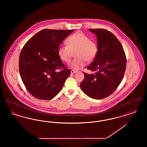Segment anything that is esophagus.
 <instances>
[{"label": "esophagus", "instance_id": "esophagus-1", "mask_svg": "<svg viewBox=\"0 0 147 147\" xmlns=\"http://www.w3.org/2000/svg\"><path fill=\"white\" fill-rule=\"evenodd\" d=\"M76 72H77L76 70H73V69H72V70H71V74L75 73H76Z\"/></svg>", "mask_w": 147, "mask_h": 147}]
</instances>
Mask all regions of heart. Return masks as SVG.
<instances>
[{
    "mask_svg": "<svg viewBox=\"0 0 147 147\" xmlns=\"http://www.w3.org/2000/svg\"><path fill=\"white\" fill-rule=\"evenodd\" d=\"M67 45H61L58 49L60 59L65 63L70 62L73 52L77 57L70 64L74 70H79L84 67L86 61H92L96 56L98 51L97 44L90 37L82 32H77L70 36Z\"/></svg>",
    "mask_w": 147,
    "mask_h": 147,
    "instance_id": "obj_1",
    "label": "heart"
}]
</instances>
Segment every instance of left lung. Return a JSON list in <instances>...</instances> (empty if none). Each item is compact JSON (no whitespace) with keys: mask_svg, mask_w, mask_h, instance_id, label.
<instances>
[{"mask_svg":"<svg viewBox=\"0 0 147 147\" xmlns=\"http://www.w3.org/2000/svg\"><path fill=\"white\" fill-rule=\"evenodd\" d=\"M96 35L98 51L87 69L94 73H84L80 88L90 98L102 99L110 96L122 82L126 70V55L121 43L109 31L90 28Z\"/></svg>","mask_w":147,"mask_h":147,"instance_id":"1","label":"left lung"}]
</instances>
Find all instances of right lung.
Returning <instances> with one entry per match:
<instances>
[{
    "instance_id": "right-lung-1",
    "label": "right lung",
    "mask_w": 147,
    "mask_h": 147,
    "mask_svg": "<svg viewBox=\"0 0 147 147\" xmlns=\"http://www.w3.org/2000/svg\"><path fill=\"white\" fill-rule=\"evenodd\" d=\"M74 30L43 29L32 36L22 49L19 71L27 90L35 98L49 100L63 88L71 70L61 60L58 49ZM58 69H63L58 72Z\"/></svg>"
}]
</instances>
